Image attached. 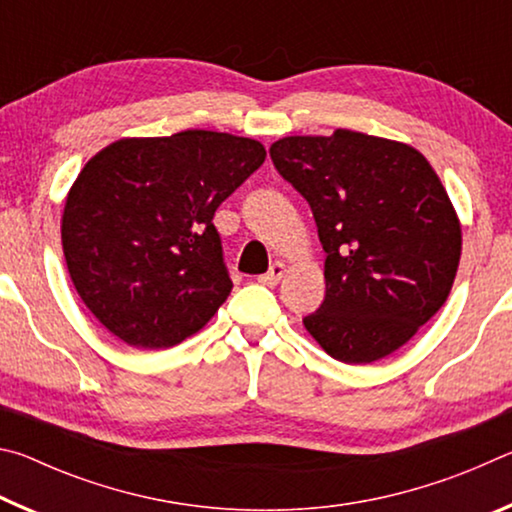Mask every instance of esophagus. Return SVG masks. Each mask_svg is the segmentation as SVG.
<instances>
[{"label": "esophagus", "mask_w": 512, "mask_h": 512, "mask_svg": "<svg viewBox=\"0 0 512 512\" xmlns=\"http://www.w3.org/2000/svg\"><path fill=\"white\" fill-rule=\"evenodd\" d=\"M284 273H287V266H284L282 262H275L271 268H268V273L259 275L257 280L262 282V284H266V287H275V284H280Z\"/></svg>", "instance_id": "34e87169"}]
</instances>
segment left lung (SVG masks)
Segmentation results:
<instances>
[{"label":"left lung","mask_w":512,"mask_h":512,"mask_svg":"<svg viewBox=\"0 0 512 512\" xmlns=\"http://www.w3.org/2000/svg\"><path fill=\"white\" fill-rule=\"evenodd\" d=\"M325 250V298L302 318L329 357L372 363L411 339L452 291L461 225L413 146L339 128L271 144Z\"/></svg>","instance_id":"left-lung-1"}]
</instances>
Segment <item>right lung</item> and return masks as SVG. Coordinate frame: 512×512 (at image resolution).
<instances>
[{"mask_svg":"<svg viewBox=\"0 0 512 512\" xmlns=\"http://www.w3.org/2000/svg\"><path fill=\"white\" fill-rule=\"evenodd\" d=\"M264 146L183 131L106 146L67 194L63 253L99 323L133 348L196 334L232 291L214 212L262 167Z\"/></svg>","mask_w":512,"mask_h":512,"instance_id":"add662e5","label":"right lung"}]
</instances>
